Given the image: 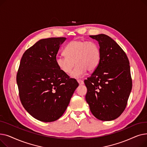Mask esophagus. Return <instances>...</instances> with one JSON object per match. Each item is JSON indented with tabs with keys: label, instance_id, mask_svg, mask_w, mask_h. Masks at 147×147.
Instances as JSON below:
<instances>
[{
	"label": "esophagus",
	"instance_id": "34e87169",
	"mask_svg": "<svg viewBox=\"0 0 147 147\" xmlns=\"http://www.w3.org/2000/svg\"><path fill=\"white\" fill-rule=\"evenodd\" d=\"M77 80H78V82L79 84H84V82L83 80H80V79H78Z\"/></svg>",
	"mask_w": 147,
	"mask_h": 147
}]
</instances>
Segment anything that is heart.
I'll return each instance as SVG.
<instances>
[{
  "label": "heart",
  "mask_w": 147,
  "mask_h": 147,
  "mask_svg": "<svg viewBox=\"0 0 147 147\" xmlns=\"http://www.w3.org/2000/svg\"><path fill=\"white\" fill-rule=\"evenodd\" d=\"M65 56H57L56 64L61 71L73 78H80L88 70L93 71L97 68L101 59L98 45L94 42L76 39L69 42L64 50Z\"/></svg>",
  "instance_id": "obj_1"
}]
</instances>
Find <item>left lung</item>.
<instances>
[{"label":"left lung","instance_id":"obj_1","mask_svg":"<svg viewBox=\"0 0 147 147\" xmlns=\"http://www.w3.org/2000/svg\"><path fill=\"white\" fill-rule=\"evenodd\" d=\"M89 36L98 42L101 59L91 76L84 81L88 89L86 100L96 118L113 120L125 110L132 90L129 61L124 51L109 36Z\"/></svg>","mask_w":147,"mask_h":147}]
</instances>
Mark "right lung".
Wrapping results in <instances>:
<instances>
[{
    "label": "right lung",
    "mask_w": 147,
    "mask_h": 147,
    "mask_svg": "<svg viewBox=\"0 0 147 147\" xmlns=\"http://www.w3.org/2000/svg\"><path fill=\"white\" fill-rule=\"evenodd\" d=\"M65 37L41 39L21 58L17 83L22 106L36 119L51 122L59 119L79 83L61 71L55 59Z\"/></svg>",
    "instance_id": "1"
}]
</instances>
